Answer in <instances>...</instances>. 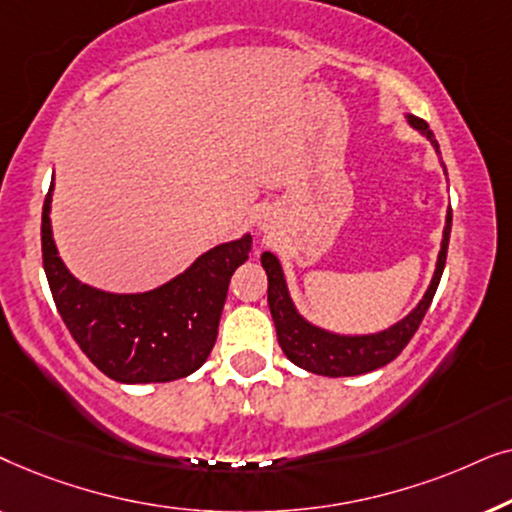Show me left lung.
Masks as SVG:
<instances>
[{"mask_svg":"<svg viewBox=\"0 0 512 512\" xmlns=\"http://www.w3.org/2000/svg\"><path fill=\"white\" fill-rule=\"evenodd\" d=\"M408 123L417 132L429 139L436 153H440L436 137L429 130V123L422 121L417 116H408ZM443 165V163H440ZM445 170V165H443ZM447 174V170H445ZM450 230H452V212L445 216V230H443V242H440L436 272L426 289L424 298L419 300L415 310L408 317L396 321L394 326L384 328L380 333H368V335H340L326 328H319L300 317V312L293 305L289 286H286L282 263L275 254L263 251L261 263L268 275V305L272 321L277 328V340L286 359L296 363L298 368L310 370L314 375H326V377H352L363 375L370 370H377L387 366L389 361H394L398 354L403 352L412 335L417 333L419 324H422L426 310H429L433 296L443 277L445 258H447V244H450Z\"/></svg>","mask_w":512,"mask_h":512,"instance_id":"1","label":"left lung"}]
</instances>
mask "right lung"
<instances>
[{"label": "right lung", "instance_id": "right-lung-1", "mask_svg": "<svg viewBox=\"0 0 512 512\" xmlns=\"http://www.w3.org/2000/svg\"><path fill=\"white\" fill-rule=\"evenodd\" d=\"M53 184L41 214V254L55 307L81 352L123 384L172 382L212 352L233 272L251 235L205 251L170 282L144 293H109L76 279L58 256L51 228Z\"/></svg>", "mask_w": 512, "mask_h": 512}]
</instances>
